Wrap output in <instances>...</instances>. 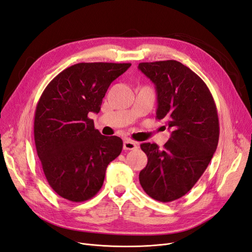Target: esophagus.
<instances>
[{"instance_id": "34e87169", "label": "esophagus", "mask_w": 252, "mask_h": 252, "mask_svg": "<svg viewBox=\"0 0 252 252\" xmlns=\"http://www.w3.org/2000/svg\"><path fill=\"white\" fill-rule=\"evenodd\" d=\"M123 148L124 150H134L137 148V144L131 140H125L123 144Z\"/></svg>"}]
</instances>
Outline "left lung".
Wrapping results in <instances>:
<instances>
[{"label": "left lung", "mask_w": 252, "mask_h": 252, "mask_svg": "<svg viewBox=\"0 0 252 252\" xmlns=\"http://www.w3.org/2000/svg\"><path fill=\"white\" fill-rule=\"evenodd\" d=\"M138 70L155 85L156 119L172 129L162 149L141 145L148 162L138 178L151 198L171 202L186 195L209 166L219 141L218 114L206 84L181 63H141Z\"/></svg>", "instance_id": "8db88e82"}]
</instances>
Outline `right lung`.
<instances>
[{"mask_svg":"<svg viewBox=\"0 0 252 252\" xmlns=\"http://www.w3.org/2000/svg\"><path fill=\"white\" fill-rule=\"evenodd\" d=\"M131 63H81L59 73L41 94L34 141L50 187L73 202L102 188L108 163L123 149L119 136L102 135L89 114H98L110 83Z\"/></svg>","mask_w":252,"mask_h":252,"instance_id":"obj_1","label":"right lung"}]
</instances>
